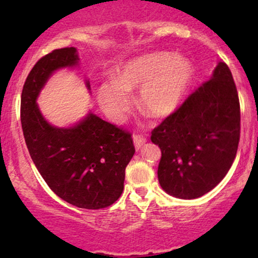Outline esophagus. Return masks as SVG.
<instances>
[{"mask_svg": "<svg viewBox=\"0 0 258 258\" xmlns=\"http://www.w3.org/2000/svg\"><path fill=\"white\" fill-rule=\"evenodd\" d=\"M133 140H134V146H135L136 150L141 149L143 144L146 143V139H144L142 135H135L133 137Z\"/></svg>", "mask_w": 258, "mask_h": 258, "instance_id": "obj_1", "label": "esophagus"}]
</instances>
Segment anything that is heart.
<instances>
[{
  "mask_svg": "<svg viewBox=\"0 0 258 258\" xmlns=\"http://www.w3.org/2000/svg\"><path fill=\"white\" fill-rule=\"evenodd\" d=\"M192 63L170 52H151L126 63L115 81L96 89L100 108L114 121H123L132 107V94L140 89L139 105L154 117H167L177 110L191 86Z\"/></svg>",
  "mask_w": 258,
  "mask_h": 258,
  "instance_id": "1",
  "label": "heart"
}]
</instances>
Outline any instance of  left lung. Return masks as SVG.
<instances>
[{"mask_svg": "<svg viewBox=\"0 0 258 258\" xmlns=\"http://www.w3.org/2000/svg\"><path fill=\"white\" fill-rule=\"evenodd\" d=\"M239 130L237 89L229 67L218 62L210 80L151 133V142L162 151V189L182 200L209 192L235 160Z\"/></svg>", "mask_w": 258, "mask_h": 258, "instance_id": "obj_1", "label": "left lung"}]
</instances>
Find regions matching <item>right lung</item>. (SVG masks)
<instances>
[{"label":"right lung","mask_w":258,"mask_h":258,"mask_svg":"<svg viewBox=\"0 0 258 258\" xmlns=\"http://www.w3.org/2000/svg\"><path fill=\"white\" fill-rule=\"evenodd\" d=\"M74 47L38 59L24 82L21 123L34 164L52 191L83 209H102L118 200L125 167L135 154L130 133L89 111L72 126L59 128L43 117L37 97L52 74L79 66ZM86 87L90 90L89 81Z\"/></svg>","instance_id":"right-lung-1"}]
</instances>
